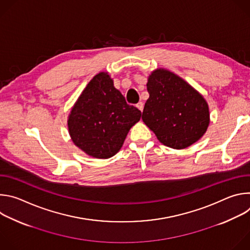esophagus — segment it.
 Wrapping results in <instances>:
<instances>
[{
  "label": "esophagus",
  "instance_id": "34e87169",
  "mask_svg": "<svg viewBox=\"0 0 250 250\" xmlns=\"http://www.w3.org/2000/svg\"><path fill=\"white\" fill-rule=\"evenodd\" d=\"M144 106H145V104H144V103H142V102H139L138 104H136V108H137L140 112L144 111Z\"/></svg>",
  "mask_w": 250,
  "mask_h": 250
}]
</instances>
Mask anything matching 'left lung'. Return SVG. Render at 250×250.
Segmentation results:
<instances>
[{
	"instance_id": "1",
	"label": "left lung",
	"mask_w": 250,
	"mask_h": 250,
	"mask_svg": "<svg viewBox=\"0 0 250 250\" xmlns=\"http://www.w3.org/2000/svg\"><path fill=\"white\" fill-rule=\"evenodd\" d=\"M146 86L149 98L141 118L162 145L183 149L204 135L209 124L208 105L190 84L160 68L149 75Z\"/></svg>"
}]
</instances>
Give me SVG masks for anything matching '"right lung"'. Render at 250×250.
Segmentation results:
<instances>
[{
    "label": "right lung",
    "mask_w": 250,
    "mask_h": 250,
    "mask_svg": "<svg viewBox=\"0 0 250 250\" xmlns=\"http://www.w3.org/2000/svg\"><path fill=\"white\" fill-rule=\"evenodd\" d=\"M141 112L125 102L105 72L88 83L68 117V129L74 145L88 155L106 159L122 148Z\"/></svg>",
    "instance_id": "add662e5"
}]
</instances>
